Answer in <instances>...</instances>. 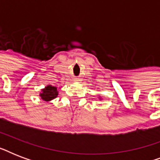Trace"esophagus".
<instances>
[{
    "instance_id": "esophagus-1",
    "label": "esophagus",
    "mask_w": 160,
    "mask_h": 160,
    "mask_svg": "<svg viewBox=\"0 0 160 160\" xmlns=\"http://www.w3.org/2000/svg\"><path fill=\"white\" fill-rule=\"evenodd\" d=\"M75 80H76V81H78V79H75Z\"/></svg>"
}]
</instances>
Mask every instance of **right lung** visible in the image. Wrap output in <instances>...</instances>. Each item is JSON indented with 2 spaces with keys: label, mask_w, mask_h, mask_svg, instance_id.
Returning <instances> with one entry per match:
<instances>
[{
  "label": "right lung",
  "mask_w": 160,
  "mask_h": 160,
  "mask_svg": "<svg viewBox=\"0 0 160 160\" xmlns=\"http://www.w3.org/2000/svg\"><path fill=\"white\" fill-rule=\"evenodd\" d=\"M41 97L42 100H46V101H49L56 98L58 95L57 89L54 86L51 85H48L46 86L45 89L42 90V93H41Z\"/></svg>",
  "instance_id": "obj_1"
}]
</instances>
